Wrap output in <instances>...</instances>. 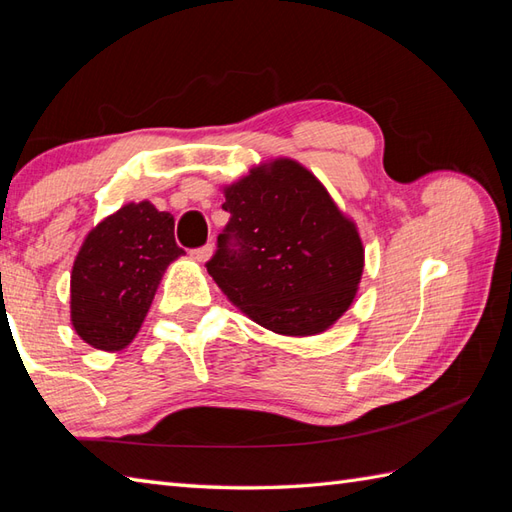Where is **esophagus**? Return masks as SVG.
<instances>
[{"instance_id": "obj_1", "label": "esophagus", "mask_w": 512, "mask_h": 512, "mask_svg": "<svg viewBox=\"0 0 512 512\" xmlns=\"http://www.w3.org/2000/svg\"><path fill=\"white\" fill-rule=\"evenodd\" d=\"M211 255H213V246H211V244H206V246H202V248L191 250V257L195 259V262H200V264L209 262Z\"/></svg>"}]
</instances>
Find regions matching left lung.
I'll list each match as a JSON object with an SVG mask.
<instances>
[{"label":"left lung","instance_id":"left-lung-1","mask_svg":"<svg viewBox=\"0 0 512 512\" xmlns=\"http://www.w3.org/2000/svg\"><path fill=\"white\" fill-rule=\"evenodd\" d=\"M222 191L231 220L206 270L226 299L277 334L332 328L363 277L365 248L354 220L292 158L262 162Z\"/></svg>","mask_w":512,"mask_h":512}]
</instances>
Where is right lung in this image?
<instances>
[{"mask_svg":"<svg viewBox=\"0 0 512 512\" xmlns=\"http://www.w3.org/2000/svg\"><path fill=\"white\" fill-rule=\"evenodd\" d=\"M173 215L149 200L107 215L83 239L70 277V319L81 339L103 352L134 341L167 266L184 255Z\"/></svg>","mask_w":512,"mask_h":512,"instance_id":"obj_1","label":"right lung"}]
</instances>
